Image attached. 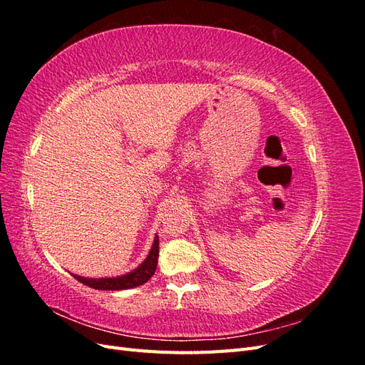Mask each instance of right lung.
<instances>
[{
	"instance_id": "add662e5",
	"label": "right lung",
	"mask_w": 365,
	"mask_h": 365,
	"mask_svg": "<svg viewBox=\"0 0 365 365\" xmlns=\"http://www.w3.org/2000/svg\"><path fill=\"white\" fill-rule=\"evenodd\" d=\"M158 252H160V242L157 236L155 240H153L152 250L149 252V256L146 257V260L132 272L126 275H120V277H113V279H85V277H81V275H74V279L86 286H90V288L102 289V291H120V289L137 288V286L146 283L152 277L153 272H155L157 263H158Z\"/></svg>"
}]
</instances>
